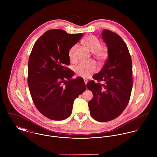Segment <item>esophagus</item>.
Wrapping results in <instances>:
<instances>
[{
    "instance_id": "esophagus-1",
    "label": "esophagus",
    "mask_w": 157,
    "mask_h": 157,
    "mask_svg": "<svg viewBox=\"0 0 157 157\" xmlns=\"http://www.w3.org/2000/svg\"><path fill=\"white\" fill-rule=\"evenodd\" d=\"M84 82H85V84L86 85V84H87V83H88V80H87V79H86V78H85V79H84Z\"/></svg>"
}]
</instances>
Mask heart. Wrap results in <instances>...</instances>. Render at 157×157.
<instances>
[{"label": "heart", "instance_id": "1", "mask_svg": "<svg viewBox=\"0 0 157 157\" xmlns=\"http://www.w3.org/2000/svg\"><path fill=\"white\" fill-rule=\"evenodd\" d=\"M83 44L86 49L91 52H93L94 57L100 63H103L108 58V51L106 47L101 46L100 40L95 36L90 35L85 37L83 40ZM75 49L76 45L72 46L68 51V57L71 62L75 60ZM97 70V65L94 62L88 63L82 62L77 65L74 71L77 75L86 78L91 74L95 72Z\"/></svg>", "mask_w": 157, "mask_h": 157}]
</instances>
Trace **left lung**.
<instances>
[{
    "label": "left lung",
    "instance_id": "8db88e82",
    "mask_svg": "<svg viewBox=\"0 0 157 157\" xmlns=\"http://www.w3.org/2000/svg\"><path fill=\"white\" fill-rule=\"evenodd\" d=\"M102 38L108 47V59L86 86L93 98L88 102L91 117L100 122L118 117L126 108L133 86L132 59L126 44L116 33L104 29ZM100 81H103L101 84Z\"/></svg>",
    "mask_w": 157,
    "mask_h": 157
}]
</instances>
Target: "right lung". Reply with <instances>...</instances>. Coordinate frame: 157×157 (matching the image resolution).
<instances>
[{"label":"right lung","instance_id":"obj_1","mask_svg":"<svg viewBox=\"0 0 157 157\" xmlns=\"http://www.w3.org/2000/svg\"><path fill=\"white\" fill-rule=\"evenodd\" d=\"M83 34L49 29L34 45L28 60V85L36 108L53 120H63L72 112L74 101L86 90L82 77L72 78L69 49Z\"/></svg>","mask_w":157,"mask_h":157}]
</instances>
